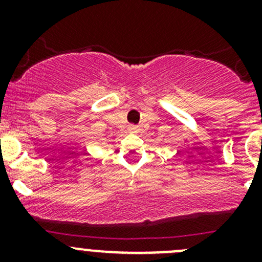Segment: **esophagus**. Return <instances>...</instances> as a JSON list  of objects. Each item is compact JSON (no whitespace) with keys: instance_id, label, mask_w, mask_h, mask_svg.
<instances>
[{"instance_id":"1","label":"esophagus","mask_w":262,"mask_h":262,"mask_svg":"<svg viewBox=\"0 0 262 262\" xmlns=\"http://www.w3.org/2000/svg\"><path fill=\"white\" fill-rule=\"evenodd\" d=\"M128 129H129V132H132V133H138L139 132L138 125H133V124H130V125L128 126Z\"/></svg>"}]
</instances>
